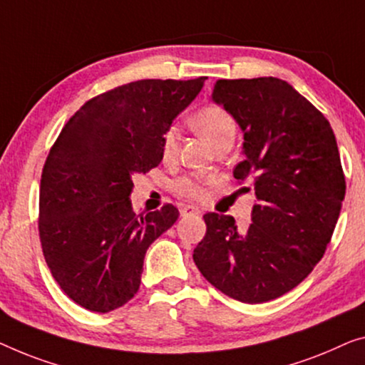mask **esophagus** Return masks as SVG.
I'll list each match as a JSON object with an SVG mask.
<instances>
[{"label": "esophagus", "instance_id": "obj_1", "mask_svg": "<svg viewBox=\"0 0 365 365\" xmlns=\"http://www.w3.org/2000/svg\"><path fill=\"white\" fill-rule=\"evenodd\" d=\"M200 213L201 211L198 208H195V206H192V205H185L180 210L182 216H193V215H200Z\"/></svg>", "mask_w": 365, "mask_h": 365}]
</instances>
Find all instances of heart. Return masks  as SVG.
<instances>
[{"mask_svg": "<svg viewBox=\"0 0 365 365\" xmlns=\"http://www.w3.org/2000/svg\"><path fill=\"white\" fill-rule=\"evenodd\" d=\"M193 128L208 140V143L216 148L217 144L222 143L225 139L235 140L236 135V123L230 113L222 110L221 106L211 105L200 110L192 119ZM178 144V135L175 128H168L164 135H162V154L165 159L175 155ZM205 180L198 177H187L182 178L177 183V192L190 198H203L205 197Z\"/></svg>", "mask_w": 365, "mask_h": 365, "instance_id": "heart-1", "label": "heart"}]
</instances>
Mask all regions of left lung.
Wrapping results in <instances>:
<instances>
[{"mask_svg": "<svg viewBox=\"0 0 365 365\" xmlns=\"http://www.w3.org/2000/svg\"><path fill=\"white\" fill-rule=\"evenodd\" d=\"M213 101L242 130L235 178L252 177L257 203L247 230L206 213L193 251L211 285L242 303L275 300L307 279L338 222L346 180L333 129L307 98L274 77L217 80Z\"/></svg>", "mask_w": 365, "mask_h": 365, "instance_id": "1", "label": "left lung"}]
</instances>
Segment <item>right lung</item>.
<instances>
[{
  "instance_id": "right-lung-1",
  "label": "right lung",
  "mask_w": 365,
  "mask_h": 365,
  "mask_svg": "<svg viewBox=\"0 0 365 365\" xmlns=\"http://www.w3.org/2000/svg\"><path fill=\"white\" fill-rule=\"evenodd\" d=\"M205 80H139L91 98L48 152L39 195L42 252L80 307L108 313L138 293L145 252L178 210L135 215L133 177L160 164L162 135Z\"/></svg>"
}]
</instances>
